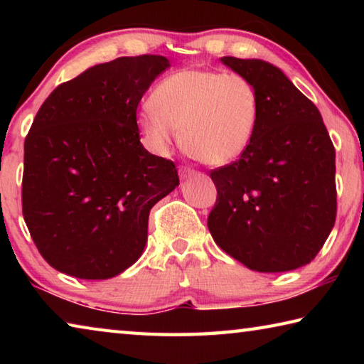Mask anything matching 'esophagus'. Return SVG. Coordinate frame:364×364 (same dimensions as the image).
Masks as SVG:
<instances>
[{
	"label": "esophagus",
	"instance_id": "1",
	"mask_svg": "<svg viewBox=\"0 0 364 364\" xmlns=\"http://www.w3.org/2000/svg\"><path fill=\"white\" fill-rule=\"evenodd\" d=\"M196 173H197V171L193 170V168H189V167H181L180 168V176L181 178H189V176H193Z\"/></svg>",
	"mask_w": 364,
	"mask_h": 364
}]
</instances>
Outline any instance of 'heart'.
Instances as JSON below:
<instances>
[{
	"label": "heart",
	"instance_id": "heart-1",
	"mask_svg": "<svg viewBox=\"0 0 364 364\" xmlns=\"http://www.w3.org/2000/svg\"><path fill=\"white\" fill-rule=\"evenodd\" d=\"M260 119L255 85L239 73L184 69L164 78L136 123L152 151L164 154L181 130L184 149L212 167L249 149Z\"/></svg>",
	"mask_w": 364,
	"mask_h": 364
}]
</instances>
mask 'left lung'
I'll list each match as a JSON object with an SVG mask.
<instances>
[{"label":"left lung","instance_id":"8db88e82","mask_svg":"<svg viewBox=\"0 0 364 364\" xmlns=\"http://www.w3.org/2000/svg\"><path fill=\"white\" fill-rule=\"evenodd\" d=\"M260 97L252 144L212 170L217 202L207 226L228 255L260 273L310 263L336 223V149L318 107L262 59L221 58Z\"/></svg>","mask_w":364,"mask_h":364}]
</instances>
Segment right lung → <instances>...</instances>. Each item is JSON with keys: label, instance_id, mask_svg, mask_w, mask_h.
Returning a JSON list of instances; mask_svg holds the SVG:
<instances>
[{"label": "right lung", "instance_id": "1", "mask_svg": "<svg viewBox=\"0 0 364 364\" xmlns=\"http://www.w3.org/2000/svg\"><path fill=\"white\" fill-rule=\"evenodd\" d=\"M167 58H119L59 85L23 144L22 212L36 249L80 279L130 268L151 208L178 184L171 160L139 141L136 109Z\"/></svg>", "mask_w": 364, "mask_h": 364}]
</instances>
